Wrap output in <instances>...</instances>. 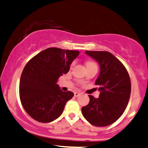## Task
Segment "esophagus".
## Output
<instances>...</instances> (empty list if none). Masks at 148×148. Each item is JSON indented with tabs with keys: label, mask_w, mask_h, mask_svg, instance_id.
Segmentation results:
<instances>
[{
	"label": "esophagus",
	"mask_w": 148,
	"mask_h": 148,
	"mask_svg": "<svg viewBox=\"0 0 148 148\" xmlns=\"http://www.w3.org/2000/svg\"><path fill=\"white\" fill-rule=\"evenodd\" d=\"M80 95H81V93H79V92H75V93H74V96H76V97L80 96Z\"/></svg>",
	"instance_id": "obj_1"
}]
</instances>
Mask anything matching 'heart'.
Returning a JSON list of instances; mask_svg holds the SVG:
<instances>
[{
	"label": "heart",
	"instance_id": "obj_1",
	"mask_svg": "<svg viewBox=\"0 0 148 148\" xmlns=\"http://www.w3.org/2000/svg\"><path fill=\"white\" fill-rule=\"evenodd\" d=\"M95 64V63H94V62H87L86 65H88V64Z\"/></svg>",
	"mask_w": 148,
	"mask_h": 148
}]
</instances>
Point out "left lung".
<instances>
[{"label":"left lung","instance_id":"obj_1","mask_svg":"<svg viewBox=\"0 0 148 148\" xmlns=\"http://www.w3.org/2000/svg\"><path fill=\"white\" fill-rule=\"evenodd\" d=\"M86 54L100 65V74L95 82L100 94L98 99L88 95L89 103L82 108V114L91 125L107 126L125 111L131 91L130 77L124 65L110 52L87 50Z\"/></svg>","mask_w":148,"mask_h":148}]
</instances>
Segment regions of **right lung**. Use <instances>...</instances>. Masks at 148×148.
<instances>
[{"instance_id": "obj_1", "label": "right lung", "mask_w": 148, "mask_h": 148, "mask_svg": "<svg viewBox=\"0 0 148 148\" xmlns=\"http://www.w3.org/2000/svg\"><path fill=\"white\" fill-rule=\"evenodd\" d=\"M79 54V51L47 48L25 65L20 80V99L24 109L35 121L52 122L63 113L74 94L62 91L57 82L69 71Z\"/></svg>"}]
</instances>
